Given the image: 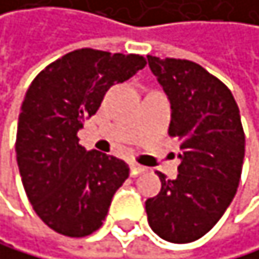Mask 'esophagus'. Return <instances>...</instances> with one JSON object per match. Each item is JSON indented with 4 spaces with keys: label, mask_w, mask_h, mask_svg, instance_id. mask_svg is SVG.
<instances>
[{
    "label": "esophagus",
    "mask_w": 259,
    "mask_h": 259,
    "mask_svg": "<svg viewBox=\"0 0 259 259\" xmlns=\"http://www.w3.org/2000/svg\"><path fill=\"white\" fill-rule=\"evenodd\" d=\"M131 170H132V176H139V174L145 172V170H147V167L140 166L139 162H131Z\"/></svg>",
    "instance_id": "1"
}]
</instances>
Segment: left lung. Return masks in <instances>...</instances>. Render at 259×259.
<instances>
[{
	"label": "left lung",
	"instance_id": "left-lung-1",
	"mask_svg": "<svg viewBox=\"0 0 259 259\" xmlns=\"http://www.w3.org/2000/svg\"><path fill=\"white\" fill-rule=\"evenodd\" d=\"M147 58L170 101L169 135L181 140V164L174 181L158 172L161 192L145 209L161 239L189 243L209 232L235 197L245 156L240 111L231 90L197 62Z\"/></svg>",
	"mask_w": 259,
	"mask_h": 259
}]
</instances>
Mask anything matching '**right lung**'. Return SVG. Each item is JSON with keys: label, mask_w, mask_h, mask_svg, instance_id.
Instances as JSON below:
<instances>
[{"label": "right lung", "mask_w": 259, "mask_h": 259, "mask_svg": "<svg viewBox=\"0 0 259 259\" xmlns=\"http://www.w3.org/2000/svg\"><path fill=\"white\" fill-rule=\"evenodd\" d=\"M140 54L75 50L33 78L17 124V166L28 201L54 232L85 237L101 227L128 177L122 159L87 151L77 132L106 92L145 67Z\"/></svg>", "instance_id": "1"}]
</instances>
